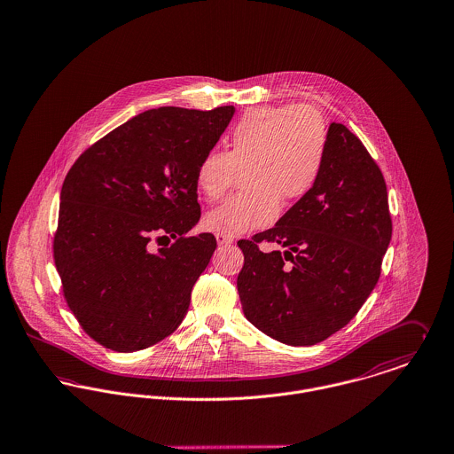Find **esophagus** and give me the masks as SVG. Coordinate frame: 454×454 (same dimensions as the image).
Here are the masks:
<instances>
[{
	"mask_svg": "<svg viewBox=\"0 0 454 454\" xmlns=\"http://www.w3.org/2000/svg\"><path fill=\"white\" fill-rule=\"evenodd\" d=\"M215 240H217V246H230V244H233V239H230V237H224V235H215Z\"/></svg>",
	"mask_w": 454,
	"mask_h": 454,
	"instance_id": "34e87169",
	"label": "esophagus"
}]
</instances>
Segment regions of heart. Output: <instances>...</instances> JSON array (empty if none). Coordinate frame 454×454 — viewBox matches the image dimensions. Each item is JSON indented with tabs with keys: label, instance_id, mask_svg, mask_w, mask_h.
Here are the masks:
<instances>
[{
	"label": "heart",
	"instance_id": "1",
	"mask_svg": "<svg viewBox=\"0 0 454 454\" xmlns=\"http://www.w3.org/2000/svg\"><path fill=\"white\" fill-rule=\"evenodd\" d=\"M327 156V125L309 106H264L246 113L230 134V152L210 150L197 167L203 197L219 200L247 168L251 190L212 208L203 224L208 231L235 239L270 226L280 203L293 205L317 184Z\"/></svg>",
	"mask_w": 454,
	"mask_h": 454
}]
</instances>
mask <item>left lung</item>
I'll use <instances>...</instances> for the list:
<instances>
[{
	"label": "left lung",
	"mask_w": 454,
	"mask_h": 454,
	"mask_svg": "<svg viewBox=\"0 0 454 454\" xmlns=\"http://www.w3.org/2000/svg\"><path fill=\"white\" fill-rule=\"evenodd\" d=\"M390 239L383 174L360 139L333 121L315 188L273 228L239 242L237 287L247 320L291 347L327 340L372 293ZM261 241L286 251L259 252Z\"/></svg>",
	"instance_id": "obj_1"
}]
</instances>
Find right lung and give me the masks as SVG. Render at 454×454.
Instances as JSON below:
<instances>
[{
    "label": "right lung",
    "instance_id": "add662e5",
    "mask_svg": "<svg viewBox=\"0 0 454 454\" xmlns=\"http://www.w3.org/2000/svg\"><path fill=\"white\" fill-rule=\"evenodd\" d=\"M233 114V106L148 109L67 172L53 259L67 306L102 347L137 352L183 322L217 246L212 233L186 237L200 221L195 174Z\"/></svg>",
    "mask_w": 454,
    "mask_h": 454
}]
</instances>
